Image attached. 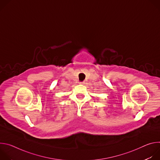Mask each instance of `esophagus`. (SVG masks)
<instances>
[{"instance_id":"1","label":"esophagus","mask_w":160,"mask_h":160,"mask_svg":"<svg viewBox=\"0 0 160 160\" xmlns=\"http://www.w3.org/2000/svg\"><path fill=\"white\" fill-rule=\"evenodd\" d=\"M79 83H80V84H84L85 82H79Z\"/></svg>"}]
</instances>
